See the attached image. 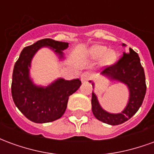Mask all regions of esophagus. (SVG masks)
Masks as SVG:
<instances>
[{"mask_svg": "<svg viewBox=\"0 0 154 154\" xmlns=\"http://www.w3.org/2000/svg\"><path fill=\"white\" fill-rule=\"evenodd\" d=\"M82 81L83 82H86L88 80H90L91 79V73L90 72H84V73L82 74Z\"/></svg>", "mask_w": 154, "mask_h": 154, "instance_id": "34e87169", "label": "esophagus"}]
</instances>
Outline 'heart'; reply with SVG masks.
Listing matches in <instances>:
<instances>
[{"label": "heart", "mask_w": 154, "mask_h": 154, "mask_svg": "<svg viewBox=\"0 0 154 154\" xmlns=\"http://www.w3.org/2000/svg\"><path fill=\"white\" fill-rule=\"evenodd\" d=\"M90 56L94 59H98L103 56L102 58V63L105 65L110 64L115 62L116 58V54L113 51H108L106 46L102 45H96L91 48Z\"/></svg>", "instance_id": "heart-1"}]
</instances>
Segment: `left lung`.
I'll return each instance as SVG.
<instances>
[{
  "label": "left lung",
  "instance_id": "obj_1",
  "mask_svg": "<svg viewBox=\"0 0 154 154\" xmlns=\"http://www.w3.org/2000/svg\"><path fill=\"white\" fill-rule=\"evenodd\" d=\"M125 46V44H123ZM111 80L125 83L129 91L127 106L121 113L111 114L103 110L97 96L92 91L91 109L95 117L101 122L111 125H118L129 119L141 106L146 93L145 74L138 54L129 48V53H124L116 63L107 66L101 72ZM92 86L94 84L92 83Z\"/></svg>",
  "mask_w": 154,
  "mask_h": 154
}]
</instances>
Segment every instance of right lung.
I'll return each instance as SVG.
<instances>
[{"mask_svg": "<svg viewBox=\"0 0 154 154\" xmlns=\"http://www.w3.org/2000/svg\"><path fill=\"white\" fill-rule=\"evenodd\" d=\"M42 47H49L63 57V50L68 43L51 38L37 41L24 48L13 70L11 94L15 106L24 116L35 123H48L61 118L67 108L68 97L80 87L79 79L67 81L59 78L46 87H38L29 77L34 55Z\"/></svg>", "mask_w": 154, "mask_h": 154, "instance_id": "obj_1", "label": "right lung"}]
</instances>
